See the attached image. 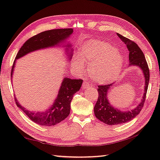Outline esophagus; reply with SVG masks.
<instances>
[{
	"mask_svg": "<svg viewBox=\"0 0 160 160\" xmlns=\"http://www.w3.org/2000/svg\"><path fill=\"white\" fill-rule=\"evenodd\" d=\"M82 87L84 88H89L91 87V85L87 82V81H84L83 83H82Z\"/></svg>",
	"mask_w": 160,
	"mask_h": 160,
	"instance_id": "1",
	"label": "esophagus"
}]
</instances>
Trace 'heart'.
I'll return each instance as SVG.
<instances>
[{"instance_id": "1", "label": "heart", "mask_w": 160, "mask_h": 160, "mask_svg": "<svg viewBox=\"0 0 160 160\" xmlns=\"http://www.w3.org/2000/svg\"><path fill=\"white\" fill-rule=\"evenodd\" d=\"M83 61L90 64V76L99 84L114 80L124 64L123 56L114 46L98 40H89L84 42L80 54L75 56L73 66L78 71L84 69Z\"/></svg>"}]
</instances>
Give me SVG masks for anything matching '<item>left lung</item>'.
<instances>
[{
    "mask_svg": "<svg viewBox=\"0 0 160 160\" xmlns=\"http://www.w3.org/2000/svg\"><path fill=\"white\" fill-rule=\"evenodd\" d=\"M117 35L122 41L124 42L129 52L128 59L130 62L129 66L138 67L142 71L145 80L144 93L142 98V101L136 108L131 111H122L111 106L108 100L107 95L108 93H109L108 91L111 87L113 89L114 84L98 85V91L99 95H98V101L94 107V114L98 120L108 125H116L126 123L132 120L140 113L146 100L149 78H150V72H149L148 64L141 49L136 43L130 39L119 33H117Z\"/></svg>",
    "mask_w": 160,
    "mask_h": 160,
    "instance_id": "8db88e82",
    "label": "left lung"
}]
</instances>
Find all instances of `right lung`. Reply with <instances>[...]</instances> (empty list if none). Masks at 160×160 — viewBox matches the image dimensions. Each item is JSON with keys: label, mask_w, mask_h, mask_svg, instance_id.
<instances>
[{"label": "right lung", "mask_w": 160, "mask_h": 160, "mask_svg": "<svg viewBox=\"0 0 160 160\" xmlns=\"http://www.w3.org/2000/svg\"><path fill=\"white\" fill-rule=\"evenodd\" d=\"M73 32V29H52L40 33L28 39L23 44L16 56V60L11 71L12 78L13 68L15 67L17 59H19L26 54L34 51L58 45L69 38L72 34ZM67 52H69V49H72L70 45H67ZM68 56H69V59H71L72 56V49L69 51V53H68ZM82 81L81 79L75 80L64 78L61 84L56 99L50 108H48L45 112H33L26 109L19 104L15 98L16 105L28 115L30 120L35 123L45 127L56 125L64 120L69 115L71 102L72 100L73 95L80 90Z\"/></svg>", "instance_id": "obj_1"}]
</instances>
